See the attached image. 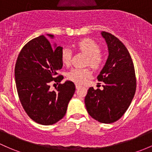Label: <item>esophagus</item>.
<instances>
[{
  "label": "esophagus",
  "instance_id": "1",
  "mask_svg": "<svg viewBox=\"0 0 152 152\" xmlns=\"http://www.w3.org/2000/svg\"><path fill=\"white\" fill-rule=\"evenodd\" d=\"M75 87H76L77 89H80V88H82V86H80V85L76 84V85H75Z\"/></svg>",
  "mask_w": 152,
  "mask_h": 152
}]
</instances>
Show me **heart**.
Listing matches in <instances>:
<instances>
[{
  "instance_id": "obj_1",
  "label": "heart",
  "mask_w": 152,
  "mask_h": 152,
  "mask_svg": "<svg viewBox=\"0 0 152 152\" xmlns=\"http://www.w3.org/2000/svg\"><path fill=\"white\" fill-rule=\"evenodd\" d=\"M76 48L88 56L87 64L94 69H99L104 64V58L100 54L102 49L94 40L90 38H86L80 40L76 44ZM72 50L69 48H64L61 51V58L62 63L66 66H69L71 63ZM92 75V72L89 69L74 68L69 72L67 77L69 80L77 83L84 84L89 77Z\"/></svg>"
}]
</instances>
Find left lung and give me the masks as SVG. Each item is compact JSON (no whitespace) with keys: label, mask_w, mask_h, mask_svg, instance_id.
<instances>
[{"label":"left lung","mask_w":152,"mask_h":152,"mask_svg":"<svg viewBox=\"0 0 152 152\" xmlns=\"http://www.w3.org/2000/svg\"><path fill=\"white\" fill-rule=\"evenodd\" d=\"M109 56L98 80L104 89L90 88L85 104L91 117L102 123H112L122 117L134 97L136 77L130 53L123 43L109 32H102Z\"/></svg>","instance_id":"obj_1"}]
</instances>
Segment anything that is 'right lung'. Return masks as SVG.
Masks as SVG:
<instances>
[{
  "label": "right lung",
  "mask_w": 152,
  "mask_h": 152,
  "mask_svg": "<svg viewBox=\"0 0 152 152\" xmlns=\"http://www.w3.org/2000/svg\"><path fill=\"white\" fill-rule=\"evenodd\" d=\"M62 49L40 35L25 44L17 57L14 75L19 101L27 115L40 125H53L62 119L75 91L71 81L60 83ZM52 81L60 83L54 91L50 89Z\"/></svg>",
  "instance_id": "obj_1"
}]
</instances>
